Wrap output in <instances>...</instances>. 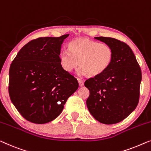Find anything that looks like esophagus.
Here are the masks:
<instances>
[{"mask_svg": "<svg viewBox=\"0 0 151 151\" xmlns=\"http://www.w3.org/2000/svg\"><path fill=\"white\" fill-rule=\"evenodd\" d=\"M78 82H79V85L80 87L84 86V81H83L82 79H80V78H78Z\"/></svg>", "mask_w": 151, "mask_h": 151, "instance_id": "34e87169", "label": "esophagus"}]
</instances>
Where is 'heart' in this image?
I'll return each mask as SVG.
<instances>
[{"instance_id":"b5f03b06","label":"heart","mask_w":151,"mask_h":151,"mask_svg":"<svg viewBox=\"0 0 151 151\" xmlns=\"http://www.w3.org/2000/svg\"><path fill=\"white\" fill-rule=\"evenodd\" d=\"M68 48L60 52V64L65 71L71 72L79 62L78 73L80 76H99L109 68L113 60V50L106 43L79 39L72 41Z\"/></svg>"}]
</instances>
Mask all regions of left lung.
<instances>
[{
	"mask_svg": "<svg viewBox=\"0 0 151 151\" xmlns=\"http://www.w3.org/2000/svg\"><path fill=\"white\" fill-rule=\"evenodd\" d=\"M95 39L110 45L114 57L106 71L84 82L90 91L86 106L91 115L101 123L116 124L127 117L137 106L141 69L125 43L105 37Z\"/></svg>",
	"mask_w": 151,
	"mask_h": 151,
	"instance_id": "1",
	"label": "left lung"
}]
</instances>
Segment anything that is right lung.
<instances>
[{"instance_id":"add662e5","label":"right lung","mask_w":151,"mask_h":151,"mask_svg":"<svg viewBox=\"0 0 151 151\" xmlns=\"http://www.w3.org/2000/svg\"><path fill=\"white\" fill-rule=\"evenodd\" d=\"M68 36L30 41L22 47L11 64V101L31 123L43 124L55 119L79 86L77 79L60 64L61 45Z\"/></svg>"}]
</instances>
